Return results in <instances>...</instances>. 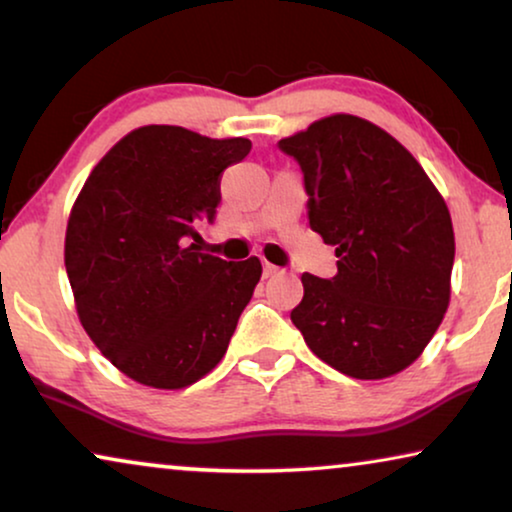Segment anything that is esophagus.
Wrapping results in <instances>:
<instances>
[{
    "label": "esophagus",
    "mask_w": 512,
    "mask_h": 512,
    "mask_svg": "<svg viewBox=\"0 0 512 512\" xmlns=\"http://www.w3.org/2000/svg\"><path fill=\"white\" fill-rule=\"evenodd\" d=\"M277 270H279L277 265H272V263H268V261L263 263V277H270V275H275Z\"/></svg>",
    "instance_id": "34e87169"
}]
</instances>
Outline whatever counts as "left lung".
<instances>
[{
    "label": "left lung",
    "instance_id": "left-lung-1",
    "mask_svg": "<svg viewBox=\"0 0 512 512\" xmlns=\"http://www.w3.org/2000/svg\"><path fill=\"white\" fill-rule=\"evenodd\" d=\"M277 146L303 172L310 228L338 256L335 277H300L305 296L291 321L340 373H401L450 305L454 230L445 200L405 146L359 116L321 118Z\"/></svg>",
    "mask_w": 512,
    "mask_h": 512
}]
</instances>
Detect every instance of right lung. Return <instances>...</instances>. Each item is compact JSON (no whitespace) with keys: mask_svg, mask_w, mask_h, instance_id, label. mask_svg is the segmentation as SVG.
I'll return each instance as SVG.
<instances>
[{"mask_svg":"<svg viewBox=\"0 0 512 512\" xmlns=\"http://www.w3.org/2000/svg\"><path fill=\"white\" fill-rule=\"evenodd\" d=\"M251 151L244 137L209 139L177 125L125 135L74 202L65 268L90 340L139 384L181 389L226 354L254 296L261 261L200 254L219 177Z\"/></svg>","mask_w":512,"mask_h":512,"instance_id":"obj_1","label":"right lung"}]
</instances>
